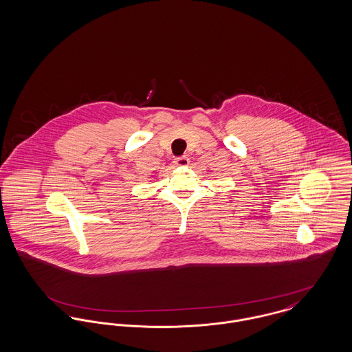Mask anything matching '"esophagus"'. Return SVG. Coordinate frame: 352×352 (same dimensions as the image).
I'll return each mask as SVG.
<instances>
[{
    "label": "esophagus",
    "mask_w": 352,
    "mask_h": 352,
    "mask_svg": "<svg viewBox=\"0 0 352 352\" xmlns=\"http://www.w3.org/2000/svg\"><path fill=\"white\" fill-rule=\"evenodd\" d=\"M188 164H190V160H188L187 157H181V158H177V160L174 161V165L178 166V168H184V166H187Z\"/></svg>",
    "instance_id": "1"
}]
</instances>
